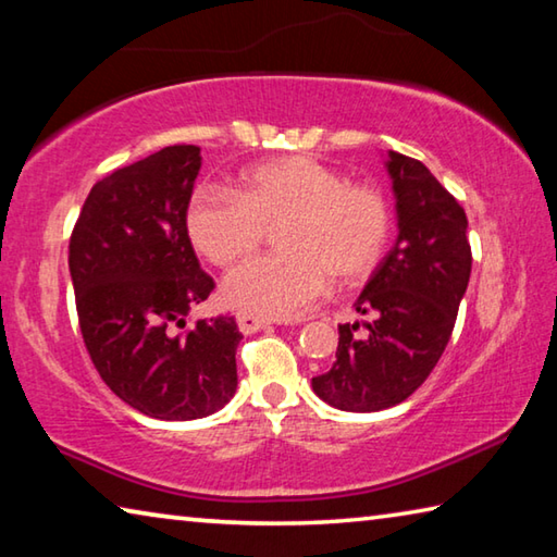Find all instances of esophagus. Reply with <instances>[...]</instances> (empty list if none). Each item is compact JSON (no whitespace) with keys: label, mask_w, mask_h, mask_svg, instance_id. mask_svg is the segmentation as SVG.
<instances>
[{"label":"esophagus","mask_w":557,"mask_h":557,"mask_svg":"<svg viewBox=\"0 0 557 557\" xmlns=\"http://www.w3.org/2000/svg\"><path fill=\"white\" fill-rule=\"evenodd\" d=\"M235 319H238V329H240L243 334H256V332H260V329H268L270 326L268 319H262L260 314L245 312V309H240V312L235 314Z\"/></svg>","instance_id":"esophagus-1"}]
</instances>
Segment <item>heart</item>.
<instances>
[{
  "mask_svg": "<svg viewBox=\"0 0 557 557\" xmlns=\"http://www.w3.org/2000/svg\"><path fill=\"white\" fill-rule=\"evenodd\" d=\"M285 220V250L248 262L225 280V297L260 317H299L326 295L332 277L356 285L379 268L391 238V206L373 184L307 154L270 159L240 188L201 186L186 209L194 248L219 268L250 258L268 225Z\"/></svg>",
  "mask_w": 557,
  "mask_h": 557,
  "instance_id": "1",
  "label": "heart"
}]
</instances>
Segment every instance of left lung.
Listing matches in <instances>:
<instances>
[{
	"label": "left lung",
	"instance_id": "obj_1",
	"mask_svg": "<svg viewBox=\"0 0 557 557\" xmlns=\"http://www.w3.org/2000/svg\"><path fill=\"white\" fill-rule=\"evenodd\" d=\"M398 240L356 299L361 324L338 326L336 361L312 379L324 403L348 412L393 408L435 369L471 272L467 213L418 159L388 152Z\"/></svg>",
	"mask_w": 557,
	"mask_h": 557
}]
</instances>
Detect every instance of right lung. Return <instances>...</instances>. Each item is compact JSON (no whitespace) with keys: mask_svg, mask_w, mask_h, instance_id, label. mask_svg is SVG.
Returning a JSON list of instances; mask_svg holds the SVG:
<instances>
[{"mask_svg":"<svg viewBox=\"0 0 557 557\" xmlns=\"http://www.w3.org/2000/svg\"><path fill=\"white\" fill-rule=\"evenodd\" d=\"M199 169L194 145L115 169L90 188L69 245L92 366L120 400L157 420L206 418L238 385L235 319H199L186 329L188 309L215 287L186 231Z\"/></svg>","mask_w":557,"mask_h":557,"instance_id":"1","label":"right lung"}]
</instances>
